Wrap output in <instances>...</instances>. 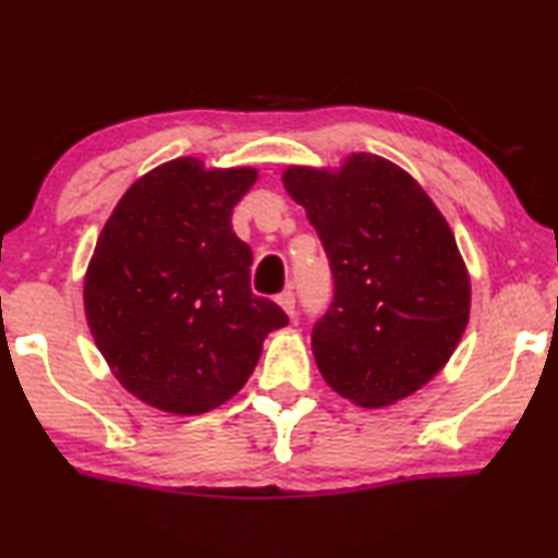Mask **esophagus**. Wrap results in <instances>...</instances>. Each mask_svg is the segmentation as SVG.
I'll return each mask as SVG.
<instances>
[{"instance_id":"34e87169","label":"esophagus","mask_w":558,"mask_h":558,"mask_svg":"<svg viewBox=\"0 0 558 558\" xmlns=\"http://www.w3.org/2000/svg\"><path fill=\"white\" fill-rule=\"evenodd\" d=\"M278 305L288 313L290 318H293L295 316V295H293V290H282V293L278 295Z\"/></svg>"}]
</instances>
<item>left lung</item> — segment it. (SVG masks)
I'll return each mask as SVG.
<instances>
[{
    "label": "left lung",
    "mask_w": 558,
    "mask_h": 558,
    "mask_svg": "<svg viewBox=\"0 0 558 558\" xmlns=\"http://www.w3.org/2000/svg\"><path fill=\"white\" fill-rule=\"evenodd\" d=\"M282 186L318 232L336 295L311 333L328 387L366 410L442 372L470 320V272L442 211L410 171L376 154L290 163Z\"/></svg>",
    "instance_id": "8db88e82"
}]
</instances>
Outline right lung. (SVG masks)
I'll return each mask as SVG.
<instances>
[{
  "mask_svg": "<svg viewBox=\"0 0 558 558\" xmlns=\"http://www.w3.org/2000/svg\"><path fill=\"white\" fill-rule=\"evenodd\" d=\"M255 167L179 156L138 177L98 234L83 282L93 341L121 387L154 410L204 414L245 387L288 316L250 290L253 253L232 209Z\"/></svg>",
  "mask_w": 558,
  "mask_h": 558,
  "instance_id": "add662e5",
  "label": "right lung"
}]
</instances>
